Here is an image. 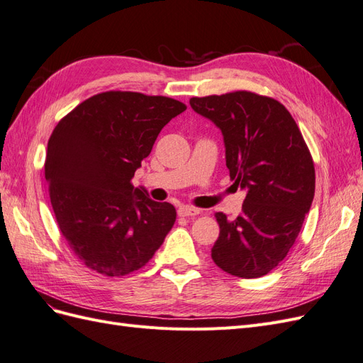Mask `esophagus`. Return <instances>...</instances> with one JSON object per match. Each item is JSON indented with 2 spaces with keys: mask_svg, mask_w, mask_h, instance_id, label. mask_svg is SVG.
<instances>
[{
  "mask_svg": "<svg viewBox=\"0 0 363 363\" xmlns=\"http://www.w3.org/2000/svg\"><path fill=\"white\" fill-rule=\"evenodd\" d=\"M200 213V208H195V207H189V206H182L179 208V215L184 216V218H194Z\"/></svg>",
  "mask_w": 363,
  "mask_h": 363,
  "instance_id": "1",
  "label": "esophagus"
}]
</instances>
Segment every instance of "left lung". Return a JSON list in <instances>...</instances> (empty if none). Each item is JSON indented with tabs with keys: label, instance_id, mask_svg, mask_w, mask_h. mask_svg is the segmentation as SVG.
Masks as SVG:
<instances>
[{
	"label": "left lung",
	"instance_id": "8db88e82",
	"mask_svg": "<svg viewBox=\"0 0 363 363\" xmlns=\"http://www.w3.org/2000/svg\"><path fill=\"white\" fill-rule=\"evenodd\" d=\"M189 104L221 130L230 180L245 191L239 216L215 215L212 259L236 277L265 276L286 257L313 201V160L300 128L283 104L247 91Z\"/></svg>",
	"mask_w": 363,
	"mask_h": 363
}]
</instances>
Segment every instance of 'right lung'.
<instances>
[{
	"label": "right lung",
	"mask_w": 363,
	"mask_h": 363,
	"mask_svg": "<svg viewBox=\"0 0 363 363\" xmlns=\"http://www.w3.org/2000/svg\"><path fill=\"white\" fill-rule=\"evenodd\" d=\"M186 106L167 96L111 91L77 106L48 140L45 180L63 238L75 256L108 277L142 268L175 223L131 179Z\"/></svg>",
	"instance_id": "obj_1"
}]
</instances>
